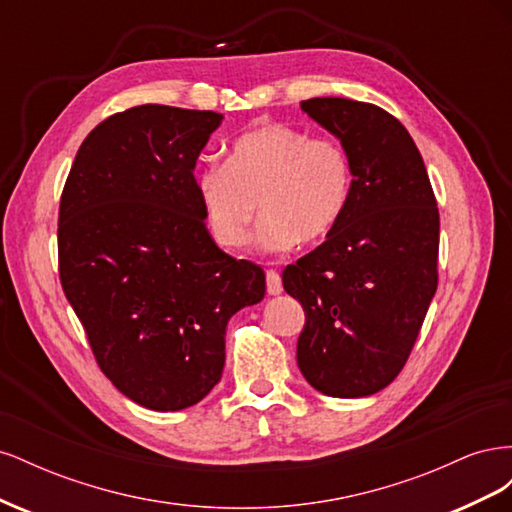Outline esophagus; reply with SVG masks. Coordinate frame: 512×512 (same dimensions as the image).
Returning a JSON list of instances; mask_svg holds the SVG:
<instances>
[{"label": "esophagus", "mask_w": 512, "mask_h": 512, "mask_svg": "<svg viewBox=\"0 0 512 512\" xmlns=\"http://www.w3.org/2000/svg\"><path fill=\"white\" fill-rule=\"evenodd\" d=\"M284 286H282V277L275 269L267 271V292L269 294H282Z\"/></svg>", "instance_id": "1"}]
</instances>
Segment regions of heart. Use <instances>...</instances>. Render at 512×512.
<instances>
[{"label":"heart","instance_id":"b5f03b06","mask_svg":"<svg viewBox=\"0 0 512 512\" xmlns=\"http://www.w3.org/2000/svg\"><path fill=\"white\" fill-rule=\"evenodd\" d=\"M196 196L211 237L228 250L250 241L258 228L262 252L324 239L344 218L352 196V160L342 141L267 123L241 134L226 164L196 175Z\"/></svg>","mask_w":512,"mask_h":512}]
</instances>
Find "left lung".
<instances>
[{
  "label": "left lung",
  "mask_w": 512,
  "mask_h": 512,
  "mask_svg": "<svg viewBox=\"0 0 512 512\" xmlns=\"http://www.w3.org/2000/svg\"><path fill=\"white\" fill-rule=\"evenodd\" d=\"M301 108L348 149L352 196L327 241L282 273L305 312L297 363L324 395L367 397L397 378L423 327L440 213L421 153L391 113L348 98Z\"/></svg>",
  "instance_id": "8db88e82"
}]
</instances>
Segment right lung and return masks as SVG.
<instances>
[{"instance_id": "obj_1", "label": "right lung", "mask_w": 512, "mask_h": 512, "mask_svg": "<svg viewBox=\"0 0 512 512\" xmlns=\"http://www.w3.org/2000/svg\"><path fill=\"white\" fill-rule=\"evenodd\" d=\"M222 115L143 104L104 119L59 203V280L104 376L175 412L222 378L226 324L265 297V271L222 252L194 166Z\"/></svg>"}]
</instances>
